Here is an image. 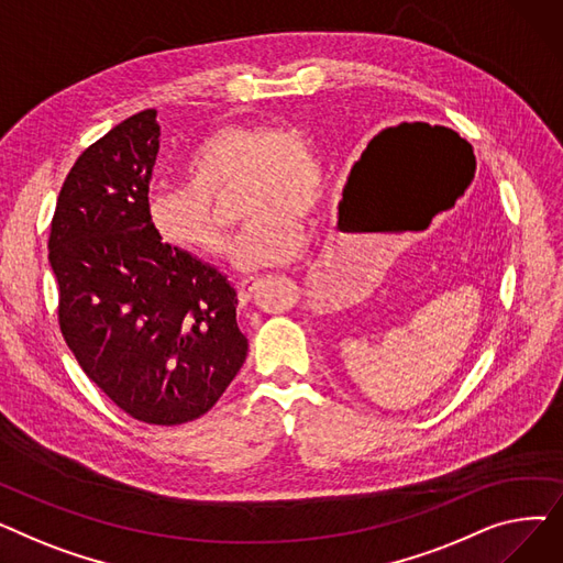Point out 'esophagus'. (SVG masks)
Here are the masks:
<instances>
[{"label":"esophagus","instance_id":"esophagus-1","mask_svg":"<svg viewBox=\"0 0 563 563\" xmlns=\"http://www.w3.org/2000/svg\"><path fill=\"white\" fill-rule=\"evenodd\" d=\"M253 289H255V278H246L236 283V291H240V301L246 306L253 299Z\"/></svg>","mask_w":563,"mask_h":563}]
</instances>
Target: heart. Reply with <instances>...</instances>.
Listing matches in <instances>:
<instances>
[{"label":"heart","instance_id":"obj_1","mask_svg":"<svg viewBox=\"0 0 563 563\" xmlns=\"http://www.w3.org/2000/svg\"><path fill=\"white\" fill-rule=\"evenodd\" d=\"M183 183L145 202L147 221L164 244L200 257H223L228 232L212 212L232 189V214L250 221L236 242L242 269L285 264L306 242V217L321 198V170L297 130L225 125L202 136L183 162Z\"/></svg>","mask_w":563,"mask_h":563}]
</instances>
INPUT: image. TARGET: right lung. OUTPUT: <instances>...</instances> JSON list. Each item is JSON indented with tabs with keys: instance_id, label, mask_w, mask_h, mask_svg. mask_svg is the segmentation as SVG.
<instances>
[{
	"instance_id": "add662e5",
	"label": "right lung",
	"mask_w": 563,
	"mask_h": 563,
	"mask_svg": "<svg viewBox=\"0 0 563 563\" xmlns=\"http://www.w3.org/2000/svg\"><path fill=\"white\" fill-rule=\"evenodd\" d=\"M157 153L155 109L86 147L58 194L47 249L58 327L79 367L134 420L175 427L219 401L249 340L228 278L164 244L147 221Z\"/></svg>"
}]
</instances>
